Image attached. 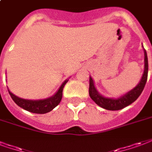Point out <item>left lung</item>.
<instances>
[{
    "instance_id": "obj_1",
    "label": "left lung",
    "mask_w": 152,
    "mask_h": 152,
    "mask_svg": "<svg viewBox=\"0 0 152 152\" xmlns=\"http://www.w3.org/2000/svg\"><path fill=\"white\" fill-rule=\"evenodd\" d=\"M144 72L142 77L140 80V83L134 87L133 90L129 91L128 93H126L125 95L123 97H120L118 99H109V98H105L102 96L101 94H99L97 91L96 88L94 87V81L90 77V88H89V94L92 99L94 102H95L97 105H99V107L104 108L106 110H118L123 109L124 107H127L130 104H132V102H134L136 100L141 93L144 89V86L147 83L148 79V55L147 52L144 50Z\"/></svg>"
}]
</instances>
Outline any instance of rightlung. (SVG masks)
I'll return each mask as SVG.
<instances>
[{"label": "right lung", "mask_w": 152, "mask_h": 152, "mask_svg": "<svg viewBox=\"0 0 152 152\" xmlns=\"http://www.w3.org/2000/svg\"><path fill=\"white\" fill-rule=\"evenodd\" d=\"M68 80H66L60 86L58 92L49 99H42V100H28L18 98L13 94H12L9 91L10 96L12 99L15 102L18 106H19L24 110H28L29 112L35 113V114H45L51 111L54 107H56L60 103L62 98V91L65 85L66 84Z\"/></svg>", "instance_id": "right-lung-1"}]
</instances>
